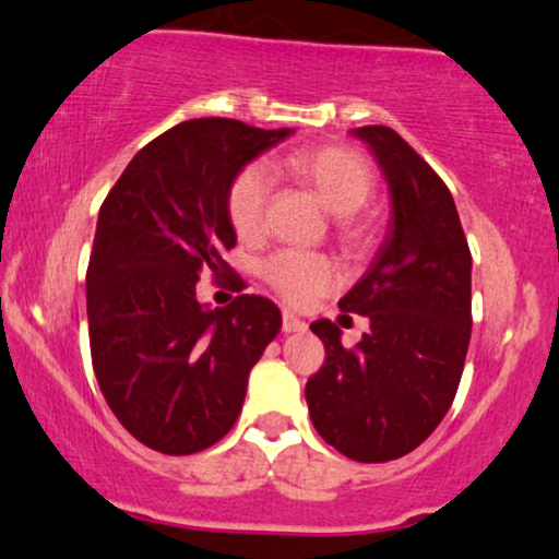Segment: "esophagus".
<instances>
[{"instance_id":"obj_1","label":"esophagus","mask_w":559,"mask_h":559,"mask_svg":"<svg viewBox=\"0 0 559 559\" xmlns=\"http://www.w3.org/2000/svg\"><path fill=\"white\" fill-rule=\"evenodd\" d=\"M282 332L285 334H295V332H306V321H300L295 313H282Z\"/></svg>"}]
</instances>
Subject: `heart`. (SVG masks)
Listing matches in <instances>:
<instances>
[{
  "label": "heart",
  "instance_id": "heart-1",
  "mask_svg": "<svg viewBox=\"0 0 559 559\" xmlns=\"http://www.w3.org/2000/svg\"><path fill=\"white\" fill-rule=\"evenodd\" d=\"M287 168L300 178L321 204L336 215V236L353 251H368L373 243V225L362 206L376 191V174L365 155L347 144H311L287 155ZM272 199V178L261 165L248 163L227 183V223L238 238L253 240L264 233L266 210ZM261 277L290 306H308L340 282L332 259L308 251H277L261 264Z\"/></svg>",
  "mask_w": 559,
  "mask_h": 559
}]
</instances>
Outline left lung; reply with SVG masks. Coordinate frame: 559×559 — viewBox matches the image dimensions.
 I'll return each mask as SVG.
<instances>
[{"label":"left lung","mask_w":559,"mask_h":559,"mask_svg":"<svg viewBox=\"0 0 559 559\" xmlns=\"http://www.w3.org/2000/svg\"><path fill=\"white\" fill-rule=\"evenodd\" d=\"M373 147L394 199L391 233L368 274L340 300L370 319L344 347L313 321L326 349L306 402L319 436L347 459L383 464L427 440L451 409L472 336V251L451 191L391 127L355 129Z\"/></svg>","instance_id":"obj_1"}]
</instances>
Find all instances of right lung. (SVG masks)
<instances>
[{
    "mask_svg": "<svg viewBox=\"0 0 559 559\" xmlns=\"http://www.w3.org/2000/svg\"><path fill=\"white\" fill-rule=\"evenodd\" d=\"M293 129L191 119L144 144L100 204L87 266L90 355L116 419L153 451H204L227 436L280 308L241 295L210 312L199 273L224 276L236 246L230 178ZM234 284L243 290L236 272Z\"/></svg>",
    "mask_w": 559,
    "mask_h": 559,
    "instance_id": "1",
    "label": "right lung"
}]
</instances>
